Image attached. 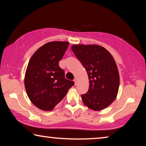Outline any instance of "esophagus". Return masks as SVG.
<instances>
[{
    "instance_id": "34e87169",
    "label": "esophagus",
    "mask_w": 146,
    "mask_h": 146,
    "mask_svg": "<svg viewBox=\"0 0 146 146\" xmlns=\"http://www.w3.org/2000/svg\"><path fill=\"white\" fill-rule=\"evenodd\" d=\"M74 81L75 85H76L77 84H78V80L77 78H75V79H74Z\"/></svg>"
}]
</instances>
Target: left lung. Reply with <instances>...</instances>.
I'll use <instances>...</instances> for the list:
<instances>
[{
  "mask_svg": "<svg viewBox=\"0 0 146 146\" xmlns=\"http://www.w3.org/2000/svg\"><path fill=\"white\" fill-rule=\"evenodd\" d=\"M72 50L87 72L88 92L82 100L90 109L99 111L108 107L117 97L119 75L114 58L98 44H74Z\"/></svg>",
  "mask_w": 146,
  "mask_h": 146,
  "instance_id": "obj_1",
  "label": "left lung"
}]
</instances>
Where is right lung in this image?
I'll list each match as a JSON object with an SVG mask.
<instances>
[{
  "mask_svg": "<svg viewBox=\"0 0 146 146\" xmlns=\"http://www.w3.org/2000/svg\"><path fill=\"white\" fill-rule=\"evenodd\" d=\"M68 42L53 41L40 47L30 59L25 76V86L30 100L38 108L51 111L74 84L65 78L59 66Z\"/></svg>",
  "mask_w": 146,
  "mask_h": 146,
  "instance_id": "add662e5",
  "label": "right lung"
}]
</instances>
